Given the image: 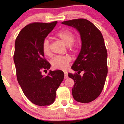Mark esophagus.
<instances>
[{
	"label": "esophagus",
	"mask_w": 124,
	"mask_h": 124,
	"mask_svg": "<svg viewBox=\"0 0 124 124\" xmlns=\"http://www.w3.org/2000/svg\"><path fill=\"white\" fill-rule=\"evenodd\" d=\"M67 74H68L67 72L65 71V72H64V79H68V77Z\"/></svg>",
	"instance_id": "obj_1"
}]
</instances>
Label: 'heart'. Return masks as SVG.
Instances as JSON below:
<instances>
[{"instance_id": "heart-1", "label": "heart", "mask_w": 124, "mask_h": 124, "mask_svg": "<svg viewBox=\"0 0 124 124\" xmlns=\"http://www.w3.org/2000/svg\"><path fill=\"white\" fill-rule=\"evenodd\" d=\"M56 35L64 42L67 46H70V50L74 51L76 46L73 45V42L75 40V35L72 32L68 30L64 29L59 31ZM42 51L44 54L47 56L51 55L50 44L47 39H45L42 43ZM71 61V57L69 56H57L52 59L51 64L54 68L65 70L69 66V62Z\"/></svg>"}]
</instances>
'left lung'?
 Instances as JSON below:
<instances>
[{
  "instance_id": "1",
  "label": "left lung",
  "mask_w": 124,
  "mask_h": 124,
  "mask_svg": "<svg viewBox=\"0 0 124 124\" xmlns=\"http://www.w3.org/2000/svg\"><path fill=\"white\" fill-rule=\"evenodd\" d=\"M62 23L76 28L82 41L81 51L72 67L76 72L68 74L74 81L73 96L78 102H91L102 91L108 73L107 52L103 35L92 23L84 18Z\"/></svg>"
}]
</instances>
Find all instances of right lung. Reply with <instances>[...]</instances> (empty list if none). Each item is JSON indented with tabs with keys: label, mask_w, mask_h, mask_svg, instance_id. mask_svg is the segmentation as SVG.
<instances>
[{
	"label": "right lung",
	"mask_w": 124,
	"mask_h": 124,
	"mask_svg": "<svg viewBox=\"0 0 124 124\" xmlns=\"http://www.w3.org/2000/svg\"><path fill=\"white\" fill-rule=\"evenodd\" d=\"M57 22L33 23L25 26L17 37L13 55L18 82L26 98L35 105L54 102L57 89L64 79L62 71L50 70L45 58L42 43Z\"/></svg>",
	"instance_id": "obj_1"
}]
</instances>
